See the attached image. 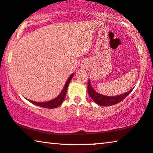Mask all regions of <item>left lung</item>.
Returning a JSON list of instances; mask_svg holds the SVG:
<instances>
[{"label": "left lung", "instance_id": "left-lung-1", "mask_svg": "<svg viewBox=\"0 0 153 153\" xmlns=\"http://www.w3.org/2000/svg\"><path fill=\"white\" fill-rule=\"evenodd\" d=\"M133 88L129 90L128 92H126L124 94H122L121 95H117V96H113V97H108L105 96V95H102L101 94H99L98 92L94 91V89L92 88L91 84H90V81H88V92L89 94L90 97L92 99V100L94 101L95 103L98 104L99 105L102 106H110L113 105L115 104L119 103L121 102V101L123 100L130 92L132 91Z\"/></svg>", "mask_w": 153, "mask_h": 153}]
</instances>
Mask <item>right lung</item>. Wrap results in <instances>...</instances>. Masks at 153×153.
<instances>
[{
    "label": "right lung",
    "instance_id": "1",
    "mask_svg": "<svg viewBox=\"0 0 153 153\" xmlns=\"http://www.w3.org/2000/svg\"><path fill=\"white\" fill-rule=\"evenodd\" d=\"M73 74L70 75L69 78L66 81V83L65 84V86H64L63 90H62L61 92L59 94V95L56 98L52 99V100L49 101H46V102H36V101H33L31 100H28L30 102L32 103L34 105H36L38 106H40V107L42 108H57L58 106L61 105L62 103L65 99L66 93H67V90H68V87L69 85V83L70 81L72 80V78L73 77Z\"/></svg>",
    "mask_w": 153,
    "mask_h": 153
}]
</instances>
